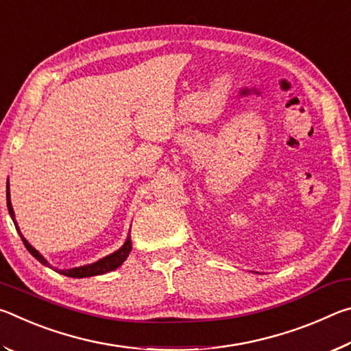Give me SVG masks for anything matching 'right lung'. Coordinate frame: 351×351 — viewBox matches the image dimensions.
<instances>
[{"mask_svg":"<svg viewBox=\"0 0 351 351\" xmlns=\"http://www.w3.org/2000/svg\"><path fill=\"white\" fill-rule=\"evenodd\" d=\"M5 198H8V209H9V213L12 219H14L15 223V228L16 230H19V234L21 237L23 243H25V246L29 252H31L35 258H37L41 265L45 266H49L51 265L47 263V260L41 255L37 249L32 247L31 245H29L27 240L23 237V234L20 232L19 226H16V221H15V213H14V207H12V203H10V193H9V181H8V190H5ZM130 251H132V239H130V234L127 237L125 243H123V246L121 249H117L116 252H112L110 255H106V257L97 260L96 263H91V265H86V266H79V268H73V269H56L57 272H60V274L63 276H68V277H73V278H83V277H91V276H100V274H106V272L110 271H114L116 268H119L123 261L127 260Z\"/></svg>","mask_w":351,"mask_h":351,"instance_id":"add662e5","label":"right lung"}]
</instances>
